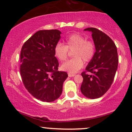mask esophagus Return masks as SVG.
Segmentation results:
<instances>
[{
  "instance_id": "1",
  "label": "esophagus",
  "mask_w": 132,
  "mask_h": 132,
  "mask_svg": "<svg viewBox=\"0 0 132 132\" xmlns=\"http://www.w3.org/2000/svg\"><path fill=\"white\" fill-rule=\"evenodd\" d=\"M75 74H71V73H68V76L69 77H73L75 76Z\"/></svg>"
}]
</instances>
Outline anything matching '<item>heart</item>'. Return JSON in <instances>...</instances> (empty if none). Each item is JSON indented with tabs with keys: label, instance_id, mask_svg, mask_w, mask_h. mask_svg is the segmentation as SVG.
<instances>
[{
	"label": "heart",
	"instance_id": "b5f03b06",
	"mask_svg": "<svg viewBox=\"0 0 132 132\" xmlns=\"http://www.w3.org/2000/svg\"><path fill=\"white\" fill-rule=\"evenodd\" d=\"M69 51H72L74 57L67 61L61 65V69L69 73H76L84 65V61H91L95 53V46L93 42L87 40L82 35L75 33L65 39V45L61 43L56 45L54 49V55L59 61H65Z\"/></svg>",
	"mask_w": 132,
	"mask_h": 132
}]
</instances>
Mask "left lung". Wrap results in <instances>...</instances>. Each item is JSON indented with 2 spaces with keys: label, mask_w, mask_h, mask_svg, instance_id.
Masks as SVG:
<instances>
[{
  "label": "left lung",
  "mask_w": 132,
  "mask_h": 132,
  "mask_svg": "<svg viewBox=\"0 0 132 132\" xmlns=\"http://www.w3.org/2000/svg\"><path fill=\"white\" fill-rule=\"evenodd\" d=\"M84 31L92 32L95 46V53L88 63L85 72L82 73V93L89 99H96L104 95L113 81L118 65L117 48L110 37L95 28Z\"/></svg>",
  "instance_id": "left-lung-1"
}]
</instances>
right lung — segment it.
Wrapping results in <instances>:
<instances>
[{
    "mask_svg": "<svg viewBox=\"0 0 132 132\" xmlns=\"http://www.w3.org/2000/svg\"><path fill=\"white\" fill-rule=\"evenodd\" d=\"M61 34L57 30L38 31L22 47V81L29 93L41 101L53 102L59 98L68 77L66 72L57 70L59 62L54 55Z\"/></svg>",
    "mask_w": 132,
    "mask_h": 132,
    "instance_id": "obj_1",
    "label": "right lung"
}]
</instances>
